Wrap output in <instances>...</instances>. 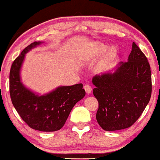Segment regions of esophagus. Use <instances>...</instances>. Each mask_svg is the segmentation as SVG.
<instances>
[{"label":"esophagus","instance_id":"obj_1","mask_svg":"<svg viewBox=\"0 0 160 160\" xmlns=\"http://www.w3.org/2000/svg\"><path fill=\"white\" fill-rule=\"evenodd\" d=\"M83 88H84V89H85L86 93H88V94H89V93H91L92 87L90 85H89V84H86V85L84 86Z\"/></svg>","mask_w":160,"mask_h":160}]
</instances>
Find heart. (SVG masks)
Returning a JSON list of instances; mask_svg holds the SVG:
<instances>
[{
  "label": "heart",
  "mask_w": 160,
  "mask_h": 160,
  "mask_svg": "<svg viewBox=\"0 0 160 160\" xmlns=\"http://www.w3.org/2000/svg\"><path fill=\"white\" fill-rule=\"evenodd\" d=\"M108 49V46L104 44L103 43H101V42L98 41L91 42V43H89L87 45L85 51H84V56H85L86 59H95V58H98L99 56L103 55L107 51ZM115 52H116L114 49H111V50L108 52L107 56H106L105 58L104 59L102 65H107L109 63V62H111V60L114 57Z\"/></svg>",
  "instance_id": "heart-1"
}]
</instances>
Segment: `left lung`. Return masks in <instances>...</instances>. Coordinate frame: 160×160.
<instances>
[{"instance_id": "8db88e82", "label": "left lung", "mask_w": 160, "mask_h": 160, "mask_svg": "<svg viewBox=\"0 0 160 160\" xmlns=\"http://www.w3.org/2000/svg\"><path fill=\"white\" fill-rule=\"evenodd\" d=\"M93 95L98 102L96 120L105 131L132 126L149 103L152 92L151 71L145 55L136 45L128 61L121 62L113 73L96 75Z\"/></svg>"}]
</instances>
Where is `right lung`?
I'll return each instance as SVG.
<instances>
[{
  "instance_id": "right-lung-1",
  "label": "right lung",
  "mask_w": 160,
  "mask_h": 160,
  "mask_svg": "<svg viewBox=\"0 0 160 160\" xmlns=\"http://www.w3.org/2000/svg\"><path fill=\"white\" fill-rule=\"evenodd\" d=\"M34 42L25 48L11 65L10 95L12 103L21 118L30 128L41 132L61 129L77 102L85 96L82 84L60 86L45 95H35L20 80V68L25 54L40 44Z\"/></svg>"
}]
</instances>
